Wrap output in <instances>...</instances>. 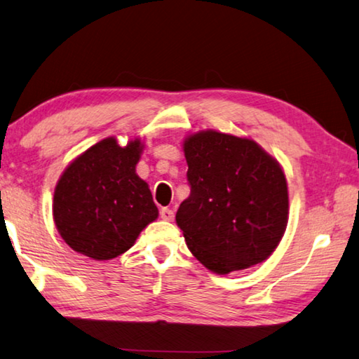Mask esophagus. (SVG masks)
<instances>
[{"mask_svg": "<svg viewBox=\"0 0 359 359\" xmlns=\"http://www.w3.org/2000/svg\"><path fill=\"white\" fill-rule=\"evenodd\" d=\"M161 217L163 219V221H173V217H175V215H173V211L170 210V208H162L161 210Z\"/></svg>", "mask_w": 359, "mask_h": 359, "instance_id": "1", "label": "esophagus"}]
</instances>
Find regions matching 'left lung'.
Segmentation results:
<instances>
[{"label": "left lung", "mask_w": 359, "mask_h": 359, "mask_svg": "<svg viewBox=\"0 0 359 359\" xmlns=\"http://www.w3.org/2000/svg\"><path fill=\"white\" fill-rule=\"evenodd\" d=\"M191 194L176 211L187 248L216 274L265 262L288 222L280 163L249 137L200 130L184 138Z\"/></svg>", "instance_id": "1"}]
</instances>
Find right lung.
Masks as SVG:
<instances>
[{
	"instance_id": "add662e5",
	"label": "right lung",
	"mask_w": 359,
	"mask_h": 359,
	"mask_svg": "<svg viewBox=\"0 0 359 359\" xmlns=\"http://www.w3.org/2000/svg\"><path fill=\"white\" fill-rule=\"evenodd\" d=\"M144 148L140 138L128 144L107 137L69 163L53 194V221L75 252L111 260L134 246L159 210L135 167Z\"/></svg>"
}]
</instances>
